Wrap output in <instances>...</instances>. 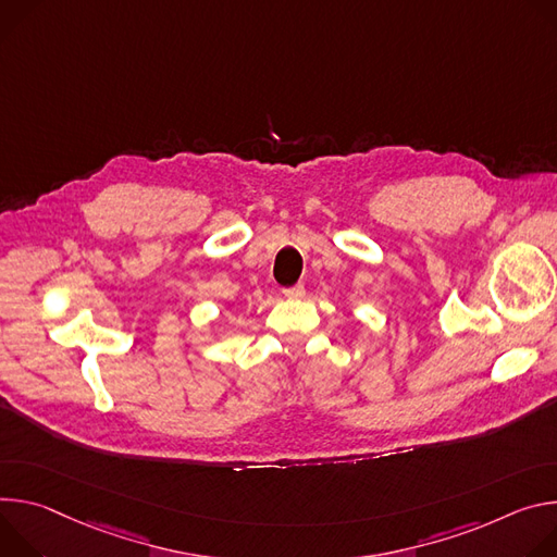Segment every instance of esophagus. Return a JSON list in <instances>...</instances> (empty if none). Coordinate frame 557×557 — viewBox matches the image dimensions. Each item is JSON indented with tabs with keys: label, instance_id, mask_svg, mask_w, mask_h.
I'll use <instances>...</instances> for the list:
<instances>
[{
	"label": "esophagus",
	"instance_id": "34e87169",
	"mask_svg": "<svg viewBox=\"0 0 557 557\" xmlns=\"http://www.w3.org/2000/svg\"><path fill=\"white\" fill-rule=\"evenodd\" d=\"M283 294H285L287 298H302V296H305V287L298 283V285L285 287V289H283Z\"/></svg>",
	"mask_w": 557,
	"mask_h": 557
}]
</instances>
